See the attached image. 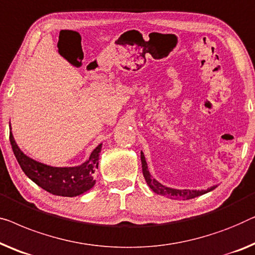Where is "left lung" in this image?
Returning a JSON list of instances; mask_svg holds the SVG:
<instances>
[{
	"instance_id": "left-lung-1",
	"label": "left lung",
	"mask_w": 255,
	"mask_h": 255,
	"mask_svg": "<svg viewBox=\"0 0 255 255\" xmlns=\"http://www.w3.org/2000/svg\"><path fill=\"white\" fill-rule=\"evenodd\" d=\"M141 167H142V173L143 177H145L147 184L148 186L152 189L155 193L163 195V197L170 198V199H175V200H189V199H193L197 198L199 195H202L207 192L213 191L214 189H216L217 186H212L207 190H201V191H197V190H177V189H171V187H167L164 185H162L161 183H158L156 179L153 178L150 176V173L148 171V167H147V162L145 160V155L141 152Z\"/></svg>"
}]
</instances>
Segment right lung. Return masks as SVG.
<instances>
[{
    "label": "right lung",
    "mask_w": 255,
    "mask_h": 255,
    "mask_svg": "<svg viewBox=\"0 0 255 255\" xmlns=\"http://www.w3.org/2000/svg\"><path fill=\"white\" fill-rule=\"evenodd\" d=\"M10 143L21 170L36 185L54 195L76 197L94 186V172L99 165V156L102 148L100 143L91 153L87 161L77 167H50L33 160L21 152L14 141L10 127Z\"/></svg>",
    "instance_id": "1"
}]
</instances>
